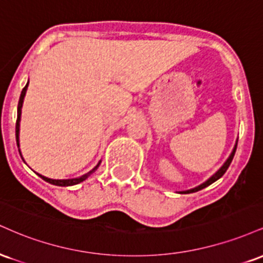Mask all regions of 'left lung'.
<instances>
[{
    "mask_svg": "<svg viewBox=\"0 0 263 263\" xmlns=\"http://www.w3.org/2000/svg\"><path fill=\"white\" fill-rule=\"evenodd\" d=\"M236 147H237V140H236V143H235L234 148H232V151H231L230 156L228 157V159H226L224 164H222L221 167H220L219 170L216 171L215 173H214L213 176H211V177L209 178V179H208V180H205L204 183H201L200 185L195 186V188H192V189H188V190H182V192H179V194H189V193H195V192H198V190H201V189H204L205 186L210 185L211 183L216 182V180L220 179V178H221L222 176H224V174H225V172L228 171L229 165H230V163L232 162V158H234V156H235V152H236Z\"/></svg>",
    "mask_w": 263,
    "mask_h": 263,
    "instance_id": "8db88e82",
    "label": "left lung"
}]
</instances>
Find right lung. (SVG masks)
<instances>
[{
    "label": "right lung",
    "instance_id": "right-lung-1",
    "mask_svg": "<svg viewBox=\"0 0 263 263\" xmlns=\"http://www.w3.org/2000/svg\"><path fill=\"white\" fill-rule=\"evenodd\" d=\"M29 83V81H28ZM28 83L26 84V86L23 87L22 92H21V96H20V101H18V107H17V122H16V141H17V146H18V151H20V155H21V149H20V122H21V114H22V106H23V100H25V96H26V92H27V89H28ZM22 157V155H21ZM23 159V158H22ZM101 161L98 163V164L95 165V167L92 168L91 171L87 172V173L84 174V176L81 177H78V178H71V179H52V178H48V177H44L42 176V174L37 173L39 177L42 178V179L45 180V182L53 184V185H58V186H70V185H75V184H79L81 182H84V180L87 179L91 174L95 172L96 170L99 168V165H100Z\"/></svg>",
    "mask_w": 263,
    "mask_h": 263
}]
</instances>
